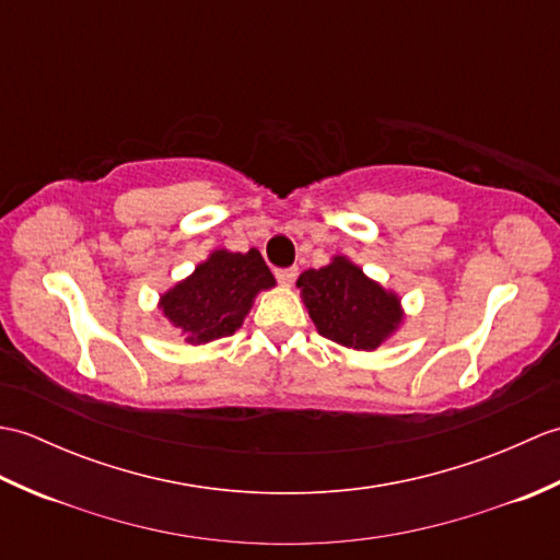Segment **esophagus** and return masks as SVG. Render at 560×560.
Wrapping results in <instances>:
<instances>
[{
	"label": "esophagus",
	"mask_w": 560,
	"mask_h": 560,
	"mask_svg": "<svg viewBox=\"0 0 560 560\" xmlns=\"http://www.w3.org/2000/svg\"><path fill=\"white\" fill-rule=\"evenodd\" d=\"M299 277V267H287V269H277V279L281 287H291V283Z\"/></svg>",
	"instance_id": "obj_1"
}]
</instances>
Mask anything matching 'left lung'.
Wrapping results in <instances>:
<instances>
[{
	"instance_id": "obj_1",
	"label": "left lung",
	"mask_w": 560,
	"mask_h": 560,
	"mask_svg": "<svg viewBox=\"0 0 560 560\" xmlns=\"http://www.w3.org/2000/svg\"><path fill=\"white\" fill-rule=\"evenodd\" d=\"M295 287L319 335L349 349L375 351L404 317L397 293L385 291L341 255L327 267L303 271Z\"/></svg>"
}]
</instances>
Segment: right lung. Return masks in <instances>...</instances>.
Segmentation results:
<instances>
[{"label": "right lung", "mask_w": 560, "mask_h": 560, "mask_svg": "<svg viewBox=\"0 0 560 560\" xmlns=\"http://www.w3.org/2000/svg\"><path fill=\"white\" fill-rule=\"evenodd\" d=\"M273 283L259 249H213L185 281L161 295L159 305L173 327L183 329L185 341L207 343L231 337L243 325L255 295Z\"/></svg>", "instance_id": "add662e5"}]
</instances>
